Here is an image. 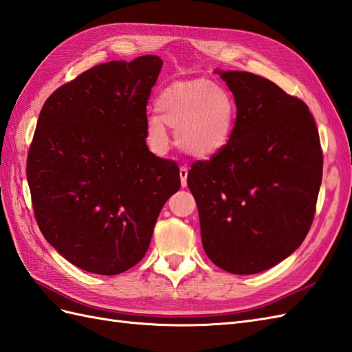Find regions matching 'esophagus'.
<instances>
[{"instance_id": "obj_1", "label": "esophagus", "mask_w": 352, "mask_h": 352, "mask_svg": "<svg viewBox=\"0 0 352 352\" xmlns=\"http://www.w3.org/2000/svg\"><path fill=\"white\" fill-rule=\"evenodd\" d=\"M187 175H188L187 166H182V168H179V178H182V186H183V187L187 186Z\"/></svg>"}]
</instances>
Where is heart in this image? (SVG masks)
Masks as SVG:
<instances>
[{
	"instance_id": "1",
	"label": "heart",
	"mask_w": 352,
	"mask_h": 352,
	"mask_svg": "<svg viewBox=\"0 0 352 352\" xmlns=\"http://www.w3.org/2000/svg\"><path fill=\"white\" fill-rule=\"evenodd\" d=\"M156 110L159 114L148 116L146 122L150 146L166 147L168 124L175 128L177 146L196 159L212 157L226 148L238 120L236 98L210 80L169 85L159 94Z\"/></svg>"
}]
</instances>
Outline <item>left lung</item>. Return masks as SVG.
I'll use <instances>...</instances> for the list:
<instances>
[{
    "label": "left lung",
    "instance_id": "1",
    "mask_svg": "<svg viewBox=\"0 0 352 352\" xmlns=\"http://www.w3.org/2000/svg\"><path fill=\"white\" fill-rule=\"evenodd\" d=\"M238 102L229 146L196 162L187 186L214 265L253 275L283 262L309 232L322 177L320 137L300 99L256 74L215 69Z\"/></svg>",
    "mask_w": 352,
    "mask_h": 352
}]
</instances>
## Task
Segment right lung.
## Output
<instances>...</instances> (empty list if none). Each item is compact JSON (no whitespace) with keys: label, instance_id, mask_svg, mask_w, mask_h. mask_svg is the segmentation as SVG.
I'll list each match as a JSON object with an SVG mask.
<instances>
[{"label":"right lung","instance_id":"right-lung-1","mask_svg":"<svg viewBox=\"0 0 352 352\" xmlns=\"http://www.w3.org/2000/svg\"><path fill=\"white\" fill-rule=\"evenodd\" d=\"M164 60L90 68L44 102L28 153L38 228L74 266L117 275L147 253L179 169L148 150L146 105Z\"/></svg>","mask_w":352,"mask_h":352}]
</instances>
